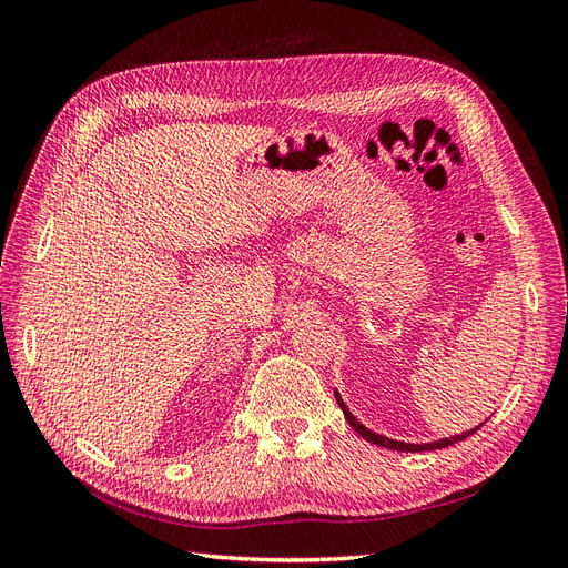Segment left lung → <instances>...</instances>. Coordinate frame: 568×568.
<instances>
[{
	"mask_svg": "<svg viewBox=\"0 0 568 568\" xmlns=\"http://www.w3.org/2000/svg\"><path fill=\"white\" fill-rule=\"evenodd\" d=\"M336 403H338V407L343 409V417L348 419V424H351V426L355 428V432H357L359 436H363L365 440H369V443H374V445H379V448L400 450V453H424V450L448 448V445H455V443H459V440H464V438H469L471 434H476L478 428H480V424H478L476 428H471V432H464V434H457V436H450V438H440V440H434V443H403V440L386 438V436H382V434H374V432H369V428H367L365 424H359V422L353 417V412L346 407V403H343L338 390H336Z\"/></svg>",
	"mask_w": 568,
	"mask_h": 568,
	"instance_id": "1",
	"label": "left lung"
}]
</instances>
